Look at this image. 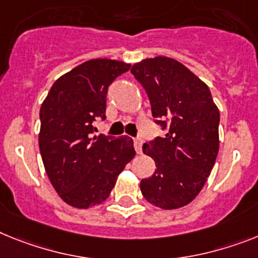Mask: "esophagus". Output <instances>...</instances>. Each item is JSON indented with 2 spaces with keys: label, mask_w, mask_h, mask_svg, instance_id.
Here are the masks:
<instances>
[{
  "label": "esophagus",
  "mask_w": 258,
  "mask_h": 258,
  "mask_svg": "<svg viewBox=\"0 0 258 258\" xmlns=\"http://www.w3.org/2000/svg\"><path fill=\"white\" fill-rule=\"evenodd\" d=\"M134 146H135L136 153H142V147H143V140L140 138L134 139Z\"/></svg>",
  "instance_id": "esophagus-1"
}]
</instances>
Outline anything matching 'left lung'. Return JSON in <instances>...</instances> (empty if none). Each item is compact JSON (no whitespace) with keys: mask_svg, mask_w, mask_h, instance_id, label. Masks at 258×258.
Wrapping results in <instances>:
<instances>
[{"mask_svg":"<svg viewBox=\"0 0 258 258\" xmlns=\"http://www.w3.org/2000/svg\"><path fill=\"white\" fill-rule=\"evenodd\" d=\"M131 73L146 89L164 138L143 146L156 162L140 190L151 205L174 210L189 205L202 190L219 151L218 106L209 86L189 68L166 56L134 64Z\"/></svg>","mask_w":258,"mask_h":258,"instance_id":"obj_1","label":"left lung"}]
</instances>
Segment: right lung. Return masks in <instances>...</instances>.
<instances>
[{
  "label": "right lung",
  "instance_id": "add662e5",
  "mask_svg": "<svg viewBox=\"0 0 258 258\" xmlns=\"http://www.w3.org/2000/svg\"><path fill=\"white\" fill-rule=\"evenodd\" d=\"M118 60L92 59L53 82L40 107L39 148L60 198L76 209L98 206L135 156L131 138L92 136L105 119L107 88L130 69Z\"/></svg>",
  "mask_w": 258,
  "mask_h": 258
}]
</instances>
